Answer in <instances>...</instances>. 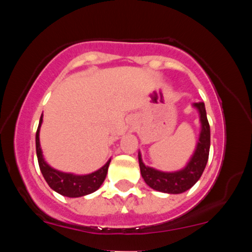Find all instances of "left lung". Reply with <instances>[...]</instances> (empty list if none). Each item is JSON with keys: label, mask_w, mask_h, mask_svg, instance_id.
<instances>
[{"label": "left lung", "mask_w": 252, "mask_h": 252, "mask_svg": "<svg viewBox=\"0 0 252 252\" xmlns=\"http://www.w3.org/2000/svg\"><path fill=\"white\" fill-rule=\"evenodd\" d=\"M194 106L199 110V114H200L201 132L194 155L192 156L189 164L184 169L174 173L160 172V170L144 166L141 154H138L141 174H142L146 184L153 189L163 193H170V194H179V193L186 192L190 187L194 186L195 182L200 179L202 172L206 167L207 160H209L211 134L205 104L202 102L195 103Z\"/></svg>", "instance_id": "left-lung-1"}]
</instances>
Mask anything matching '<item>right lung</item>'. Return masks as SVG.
<instances>
[{
    "label": "right lung",
    "instance_id": "1",
    "mask_svg": "<svg viewBox=\"0 0 252 252\" xmlns=\"http://www.w3.org/2000/svg\"><path fill=\"white\" fill-rule=\"evenodd\" d=\"M41 123L42 117L40 118L39 126H37L35 135L36 155L40 170H41L43 178H45L48 186H50L52 189H54L56 192L59 193V194L70 196V198H78V196L90 194V193L94 192V190L99 189L100 185L103 184L104 180H105L110 160L106 162L105 166H103L102 168L98 169L97 172L91 173V174L89 175H73L53 169L45 162V160H43L42 158L41 148H40L39 131Z\"/></svg>",
    "mask_w": 252,
    "mask_h": 252
}]
</instances>
